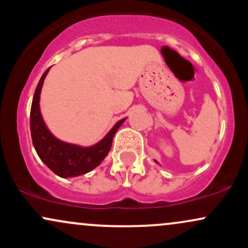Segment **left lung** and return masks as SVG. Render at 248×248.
I'll return each mask as SVG.
<instances>
[{"label":"left lung","mask_w":248,"mask_h":248,"mask_svg":"<svg viewBox=\"0 0 248 248\" xmlns=\"http://www.w3.org/2000/svg\"><path fill=\"white\" fill-rule=\"evenodd\" d=\"M155 162H156V163H158V162H157V161H156V160H155Z\"/></svg>","instance_id":"obj_1"}]
</instances>
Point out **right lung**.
Wrapping results in <instances>:
<instances>
[{
    "mask_svg": "<svg viewBox=\"0 0 248 248\" xmlns=\"http://www.w3.org/2000/svg\"><path fill=\"white\" fill-rule=\"evenodd\" d=\"M47 69L42 76L33 94L30 112V130L32 143L37 155L43 163L56 175L62 178L77 177L92 171L104 161L112 147L113 138L126 118L121 119L113 126L102 140L90 147L69 143L57 139L46 127L41 113V92L44 79L49 73Z\"/></svg>",
    "mask_w": 248,
    "mask_h": 248,
    "instance_id": "1",
    "label": "right lung"
}]
</instances>
